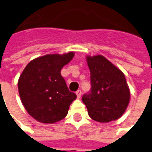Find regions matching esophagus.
Masks as SVG:
<instances>
[{"mask_svg":"<svg viewBox=\"0 0 152 152\" xmlns=\"http://www.w3.org/2000/svg\"><path fill=\"white\" fill-rule=\"evenodd\" d=\"M76 94V96H77V98H80V96H81V91H80V90H77Z\"/></svg>","mask_w":152,"mask_h":152,"instance_id":"1","label":"esophagus"}]
</instances>
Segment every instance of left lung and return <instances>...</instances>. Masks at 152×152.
<instances>
[{
    "label": "left lung",
    "mask_w": 152,
    "mask_h": 152,
    "mask_svg": "<svg viewBox=\"0 0 152 152\" xmlns=\"http://www.w3.org/2000/svg\"><path fill=\"white\" fill-rule=\"evenodd\" d=\"M91 90L82 96L89 116L107 123L119 119L129 105L131 93L123 72L102 55L86 56Z\"/></svg>",
    "instance_id": "8db88e82"
}]
</instances>
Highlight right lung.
Instances as JSON below:
<instances>
[{"label": "right lung", "mask_w": 152, "mask_h": 152, "mask_svg": "<svg viewBox=\"0 0 152 152\" xmlns=\"http://www.w3.org/2000/svg\"><path fill=\"white\" fill-rule=\"evenodd\" d=\"M75 53L47 54L27 64L18 80V91L25 109L41 123L64 119L76 95L70 91L61 71Z\"/></svg>", "instance_id": "1"}]
</instances>
